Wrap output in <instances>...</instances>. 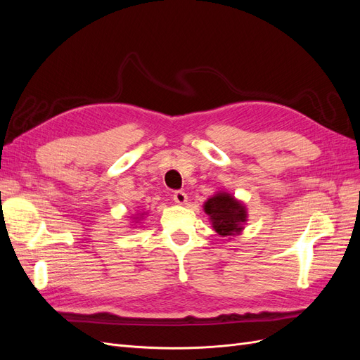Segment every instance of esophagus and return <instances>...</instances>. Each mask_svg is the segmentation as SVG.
Instances as JSON below:
<instances>
[{
    "label": "esophagus",
    "mask_w": 360,
    "mask_h": 360,
    "mask_svg": "<svg viewBox=\"0 0 360 360\" xmlns=\"http://www.w3.org/2000/svg\"><path fill=\"white\" fill-rule=\"evenodd\" d=\"M172 198H174V201H176L177 204H184L188 201V195L184 193L183 191H176L174 192V195H172Z\"/></svg>",
    "instance_id": "obj_1"
}]
</instances>
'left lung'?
Instances as JSON below:
<instances>
[{
  "label": "left lung",
  "mask_w": 360,
  "mask_h": 360,
  "mask_svg": "<svg viewBox=\"0 0 360 360\" xmlns=\"http://www.w3.org/2000/svg\"><path fill=\"white\" fill-rule=\"evenodd\" d=\"M205 213L210 216L214 231L219 236H233L242 231L246 222V210L242 202L234 200L230 193L222 192L204 204Z\"/></svg>",
  "instance_id": "1"
}]
</instances>
